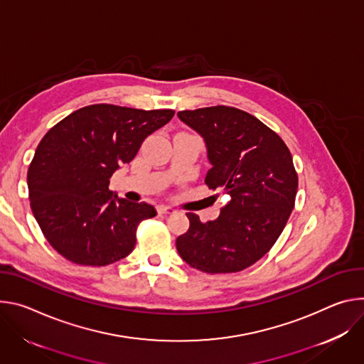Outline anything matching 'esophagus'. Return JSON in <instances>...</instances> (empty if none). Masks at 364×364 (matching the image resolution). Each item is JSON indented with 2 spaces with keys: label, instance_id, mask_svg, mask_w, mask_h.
<instances>
[{
  "label": "esophagus",
  "instance_id": "esophagus-1",
  "mask_svg": "<svg viewBox=\"0 0 364 364\" xmlns=\"http://www.w3.org/2000/svg\"><path fill=\"white\" fill-rule=\"evenodd\" d=\"M157 213H159L160 215H168V214L175 213V210L171 208V207H157Z\"/></svg>",
  "mask_w": 364,
  "mask_h": 364
}]
</instances>
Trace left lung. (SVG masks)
<instances>
[{
  "mask_svg": "<svg viewBox=\"0 0 364 364\" xmlns=\"http://www.w3.org/2000/svg\"><path fill=\"white\" fill-rule=\"evenodd\" d=\"M178 117L205 141L211 164L205 183L230 196L214 221L186 214L189 228L176 238L178 253L205 273L247 269L272 249L294 210L292 154L260 119L234 107L186 109Z\"/></svg>",
  "mask_w": 364,
  "mask_h": 364,
  "instance_id": "left-lung-1",
  "label": "left lung"
}]
</instances>
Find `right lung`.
<instances>
[{
	"mask_svg": "<svg viewBox=\"0 0 364 364\" xmlns=\"http://www.w3.org/2000/svg\"><path fill=\"white\" fill-rule=\"evenodd\" d=\"M173 109L95 104L73 111L38 143L27 172L33 215L50 246L84 266H107L129 256L136 231L156 210L108 189L141 143L168 124Z\"/></svg>",
	"mask_w": 364,
	"mask_h": 364,
	"instance_id": "right-lung-1",
	"label": "right lung"
}]
</instances>
